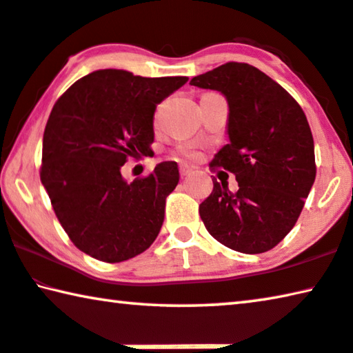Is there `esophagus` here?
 Instances as JSON below:
<instances>
[{
	"label": "esophagus",
	"instance_id": "obj_1",
	"mask_svg": "<svg viewBox=\"0 0 353 353\" xmlns=\"http://www.w3.org/2000/svg\"><path fill=\"white\" fill-rule=\"evenodd\" d=\"M192 173V169H189V167H180V175L181 176H188Z\"/></svg>",
	"mask_w": 353,
	"mask_h": 353
}]
</instances>
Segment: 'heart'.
<instances>
[{
  "instance_id": "b5f03b06",
  "label": "heart",
  "mask_w": 353,
  "mask_h": 353,
  "mask_svg": "<svg viewBox=\"0 0 353 353\" xmlns=\"http://www.w3.org/2000/svg\"><path fill=\"white\" fill-rule=\"evenodd\" d=\"M176 153H178V156H181V158H184V159H197V156H199L191 148H178Z\"/></svg>"
}]
</instances>
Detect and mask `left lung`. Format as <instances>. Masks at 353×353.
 Returning a JSON list of instances; mask_svg holds the SVG:
<instances>
[{
	"instance_id": "8db88e82",
	"label": "left lung",
	"mask_w": 353,
	"mask_h": 353,
	"mask_svg": "<svg viewBox=\"0 0 353 353\" xmlns=\"http://www.w3.org/2000/svg\"><path fill=\"white\" fill-rule=\"evenodd\" d=\"M191 85L221 91L229 102L230 143L211 170L235 175L238 191L213 180L199 213L210 235L233 251L260 254L294 229L316 180L314 139L305 112L287 91L248 63H225Z\"/></svg>"
}]
</instances>
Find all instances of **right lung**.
Masks as SVG:
<instances>
[{
	"label": "right lung",
	"instance_id": "1",
	"mask_svg": "<svg viewBox=\"0 0 353 353\" xmlns=\"http://www.w3.org/2000/svg\"><path fill=\"white\" fill-rule=\"evenodd\" d=\"M188 77H140L94 70L59 96L42 142L41 181L70 241L107 263L132 259L158 236L165 199L176 188V162L128 183L121 167L154 142L159 102Z\"/></svg>",
	"mask_w": 353,
	"mask_h": 353
}]
</instances>
